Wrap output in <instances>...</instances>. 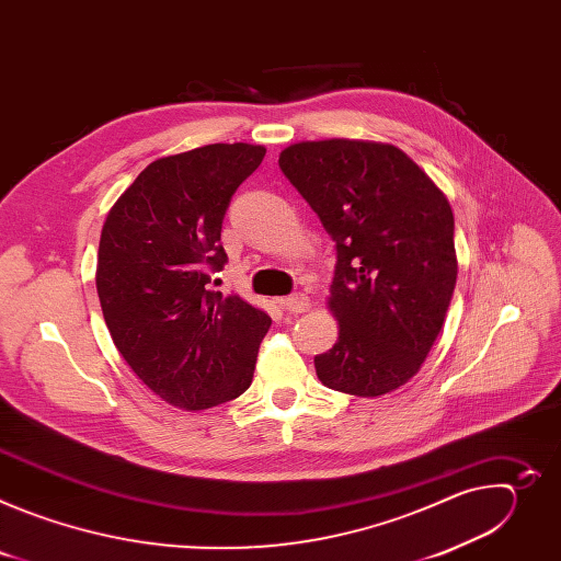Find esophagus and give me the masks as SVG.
Listing matches in <instances>:
<instances>
[{
    "instance_id": "obj_1",
    "label": "esophagus",
    "mask_w": 561,
    "mask_h": 561,
    "mask_svg": "<svg viewBox=\"0 0 561 561\" xmlns=\"http://www.w3.org/2000/svg\"><path fill=\"white\" fill-rule=\"evenodd\" d=\"M282 304H284V308L288 310V312H304V310H308V306H310V299L304 295V293H293V295H288V297H284L282 299Z\"/></svg>"
}]
</instances>
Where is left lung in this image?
<instances>
[{
  "label": "left lung",
  "instance_id": "1",
  "mask_svg": "<svg viewBox=\"0 0 561 561\" xmlns=\"http://www.w3.org/2000/svg\"><path fill=\"white\" fill-rule=\"evenodd\" d=\"M279 169L333 237L335 346L324 386L377 397L404 386L433 348L457 282L448 199L390 144L324 139L282 150Z\"/></svg>",
  "mask_w": 561,
  "mask_h": 561
}]
</instances>
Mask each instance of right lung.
Returning <instances> with one entry per match:
<instances>
[{
  "label": "right lung",
  "mask_w": 561,
  "mask_h": 561,
  "mask_svg": "<svg viewBox=\"0 0 561 561\" xmlns=\"http://www.w3.org/2000/svg\"><path fill=\"white\" fill-rule=\"evenodd\" d=\"M264 154L253 144H208L157 159L102 228L95 282L111 337L154 394L186 411L242 394L271 329L264 310L210 286L228 262L219 242L228 204Z\"/></svg>",
  "instance_id": "add662e5"
}]
</instances>
